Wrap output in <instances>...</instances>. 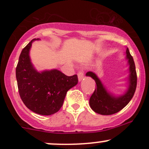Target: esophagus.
I'll return each mask as SVG.
<instances>
[{
	"label": "esophagus",
	"mask_w": 149,
	"mask_h": 149,
	"mask_svg": "<svg viewBox=\"0 0 149 149\" xmlns=\"http://www.w3.org/2000/svg\"><path fill=\"white\" fill-rule=\"evenodd\" d=\"M78 79H79V81H81L82 79H84V72H83V70H81V71H79V73H78Z\"/></svg>",
	"instance_id": "34e87169"
}]
</instances>
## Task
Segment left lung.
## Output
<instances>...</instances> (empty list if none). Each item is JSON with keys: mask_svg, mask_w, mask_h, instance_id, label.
I'll return each mask as SVG.
<instances>
[{"mask_svg": "<svg viewBox=\"0 0 149 149\" xmlns=\"http://www.w3.org/2000/svg\"><path fill=\"white\" fill-rule=\"evenodd\" d=\"M125 55L128 65L129 75L127 77V89L123 94L115 95L108 91L94 72L88 71L86 73V76L92 78L97 84V88L89 100L90 107L96 113L102 115H113L123 109L133 98L137 85L136 66L128 48H126Z\"/></svg>", "mask_w": 149, "mask_h": 149, "instance_id": "obj_1", "label": "left lung"}]
</instances>
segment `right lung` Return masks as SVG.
<instances>
[{"label": "right lung", "mask_w": 149, "mask_h": 149, "mask_svg": "<svg viewBox=\"0 0 149 149\" xmlns=\"http://www.w3.org/2000/svg\"><path fill=\"white\" fill-rule=\"evenodd\" d=\"M34 39L22 49L16 68L19 95L26 107L42 115L56 113L63 106L66 93L78 84L77 75L67 76L57 69L38 71L29 52Z\"/></svg>", "instance_id": "obj_1"}]
</instances>
